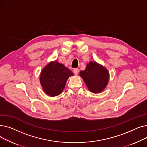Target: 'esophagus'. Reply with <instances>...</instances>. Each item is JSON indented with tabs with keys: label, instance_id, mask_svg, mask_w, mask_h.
<instances>
[{
	"label": "esophagus",
	"instance_id": "1",
	"mask_svg": "<svg viewBox=\"0 0 147 147\" xmlns=\"http://www.w3.org/2000/svg\"><path fill=\"white\" fill-rule=\"evenodd\" d=\"M73 73L75 75H78V68H74L73 70Z\"/></svg>",
	"mask_w": 147,
	"mask_h": 147
}]
</instances>
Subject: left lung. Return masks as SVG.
Masks as SVG:
<instances>
[{
	"label": "left lung",
	"instance_id": "left-lung-1",
	"mask_svg": "<svg viewBox=\"0 0 147 147\" xmlns=\"http://www.w3.org/2000/svg\"><path fill=\"white\" fill-rule=\"evenodd\" d=\"M79 75L88 89L94 94L102 92L109 83L110 78L108 69L96 61L89 62L85 69L80 71Z\"/></svg>",
	"mask_w": 147,
	"mask_h": 147
}]
</instances>
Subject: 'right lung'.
Masks as SVG:
<instances>
[{"mask_svg":"<svg viewBox=\"0 0 147 147\" xmlns=\"http://www.w3.org/2000/svg\"><path fill=\"white\" fill-rule=\"evenodd\" d=\"M73 75L70 69L64 64L57 61H51L42 69L40 82L46 94L53 97L63 92L67 79Z\"/></svg>","mask_w":147,"mask_h":147,"instance_id":"1","label":"right lung"}]
</instances>
